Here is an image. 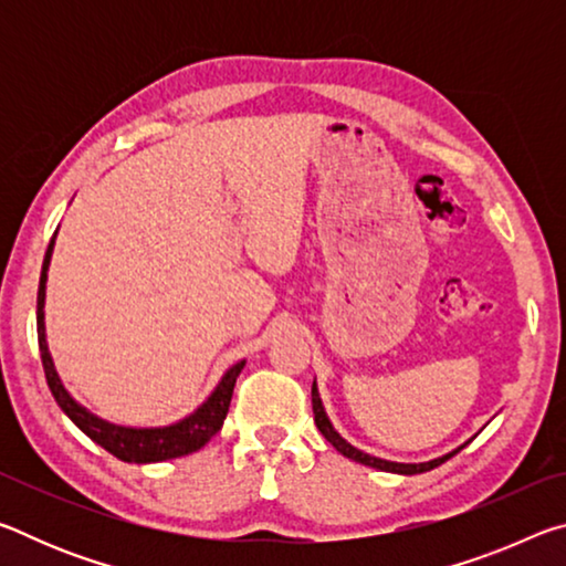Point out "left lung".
Listing matches in <instances>:
<instances>
[{"mask_svg":"<svg viewBox=\"0 0 566 566\" xmlns=\"http://www.w3.org/2000/svg\"><path fill=\"white\" fill-rule=\"evenodd\" d=\"M312 409H314V421H317V429L322 432V437L327 439V442H329L334 449H337L339 454H344L347 459H352V462H359V464H364V467L381 469V472H395V474H421V472H429V469L444 464L449 457H454L457 452H462V449L474 439V437H472V439H469V442L459 444V447L452 449V452H449V454H442V457H437V459H429V462H419V464L389 462V459L371 457V454H367V452H361V449L352 447V444L347 442V439H344V437L337 432V429H334V424H332L329 417H327V411H324L319 389H317V379L312 381Z\"/></svg>","mask_w":566,"mask_h":566,"instance_id":"1","label":"left lung"}]
</instances>
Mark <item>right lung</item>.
I'll return each mask as SVG.
<instances>
[{"instance_id": "right-lung-1", "label": "right lung", "mask_w": 566, "mask_h": 566, "mask_svg": "<svg viewBox=\"0 0 566 566\" xmlns=\"http://www.w3.org/2000/svg\"><path fill=\"white\" fill-rule=\"evenodd\" d=\"M54 239L52 237L50 247H46L44 262H42V274H40V292H36V339H40V354H42V367L46 375V385L52 389V397L60 409L70 417L76 427L87 434L92 442L107 449L122 462L132 464H151V462H167V459H177L197 452L202 449L209 439H212L219 429L224 424V417L229 411V401H232L234 381L242 375L244 359L237 361L229 367L222 379L217 381L202 405H199L191 415L185 419L175 421V424L167 427H124V424H112V421L102 419L97 415L80 405L70 391H66L64 381L60 379V371L54 367L50 342H46V327H44V300H46V272H50L52 252H54Z\"/></svg>"}]
</instances>
